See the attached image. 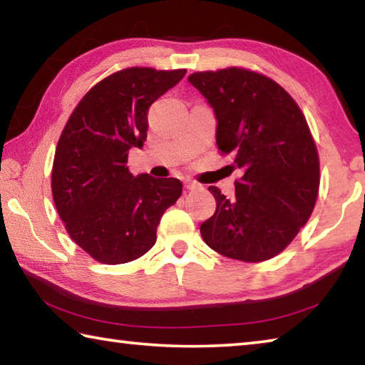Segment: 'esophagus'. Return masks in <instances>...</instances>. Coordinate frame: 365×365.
<instances>
[{
    "mask_svg": "<svg viewBox=\"0 0 365 365\" xmlns=\"http://www.w3.org/2000/svg\"><path fill=\"white\" fill-rule=\"evenodd\" d=\"M197 187V185L195 183V182H191V180H185V188L187 190H195Z\"/></svg>",
    "mask_w": 365,
    "mask_h": 365,
    "instance_id": "34e87169",
    "label": "esophagus"
}]
</instances>
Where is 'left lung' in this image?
Returning a JSON list of instances; mask_svg holds the SVG:
<instances>
[{
  "mask_svg": "<svg viewBox=\"0 0 365 365\" xmlns=\"http://www.w3.org/2000/svg\"><path fill=\"white\" fill-rule=\"evenodd\" d=\"M188 82L212 108L222 153H232L235 197L209 187L217 209L201 237L219 255L261 262L282 252L311 217L319 193V156L306 117L274 80L230 67L196 72Z\"/></svg>",
  "mask_w": 365,
  "mask_h": 365,
  "instance_id": "8db88e82",
  "label": "left lung"
}]
</instances>
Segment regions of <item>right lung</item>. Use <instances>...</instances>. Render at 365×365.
<instances>
[{
  "label": "right lung",
  "instance_id": "obj_1",
  "mask_svg": "<svg viewBox=\"0 0 365 365\" xmlns=\"http://www.w3.org/2000/svg\"><path fill=\"white\" fill-rule=\"evenodd\" d=\"M187 71L132 67L96 83L73 109L54 154L51 190L80 248L103 264L138 259L156 243L164 211L182 195L178 178L135 177L127 159L146 141L148 109Z\"/></svg>",
  "mask_w": 365,
  "mask_h": 365
}]
</instances>
